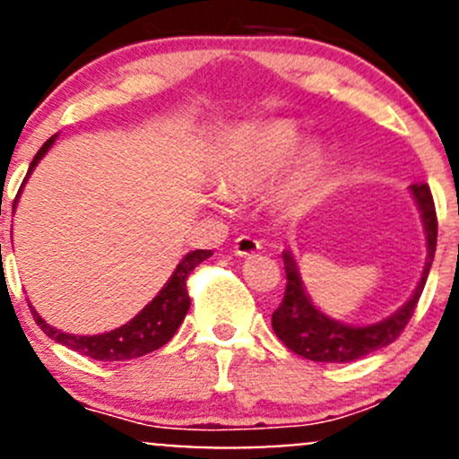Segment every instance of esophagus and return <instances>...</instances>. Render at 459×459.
I'll use <instances>...</instances> for the list:
<instances>
[{"mask_svg": "<svg viewBox=\"0 0 459 459\" xmlns=\"http://www.w3.org/2000/svg\"><path fill=\"white\" fill-rule=\"evenodd\" d=\"M259 248H262V244H259L255 238H250V235H239V238L235 239V244H233V253L239 255V257H248V255H255Z\"/></svg>", "mask_w": 459, "mask_h": 459, "instance_id": "1", "label": "esophagus"}]
</instances>
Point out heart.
Returning <instances> with one entry per match:
<instances>
[{
	"mask_svg": "<svg viewBox=\"0 0 459 459\" xmlns=\"http://www.w3.org/2000/svg\"><path fill=\"white\" fill-rule=\"evenodd\" d=\"M299 144V129L290 120H266L246 125L233 136L217 167L220 189L230 197H244L257 193L273 180ZM321 149L306 147L288 169L279 197L294 202L303 195L316 169L321 167Z\"/></svg>",
	"mask_w": 459,
	"mask_h": 459,
	"instance_id": "b5f03b06",
	"label": "heart"
}]
</instances>
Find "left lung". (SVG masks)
Masks as SVG:
<instances>
[{
    "label": "left lung",
    "mask_w": 459,
    "mask_h": 459,
    "mask_svg": "<svg viewBox=\"0 0 459 459\" xmlns=\"http://www.w3.org/2000/svg\"><path fill=\"white\" fill-rule=\"evenodd\" d=\"M411 191L422 211L429 253L420 283H418L413 297L395 315L385 318V321L368 327H350L345 323L334 321V318H327L312 306L306 290H303L294 259L290 257V253H283L288 283L281 306L273 312V330L288 350H292L294 354L303 356L307 360H316V363H350V360L363 359L371 351L383 350L403 334L409 318L413 316L418 301H420L437 244V215L431 189L422 182V185H413Z\"/></svg>",
    "instance_id": "obj_1"
}]
</instances>
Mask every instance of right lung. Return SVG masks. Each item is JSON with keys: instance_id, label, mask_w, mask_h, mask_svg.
<instances>
[{"instance_id": "right-lung-1", "label": "right lung", "mask_w": 459, "mask_h": 459, "mask_svg": "<svg viewBox=\"0 0 459 459\" xmlns=\"http://www.w3.org/2000/svg\"><path fill=\"white\" fill-rule=\"evenodd\" d=\"M55 136L48 138L43 143V147L39 149L37 156L32 158L30 169H28V176H30L32 169L37 167V162L41 160L43 153L52 147ZM26 176V178H28ZM26 182V180H23ZM211 250H193L186 255L180 264H178L176 273L171 274V279L167 281V286L158 292V297L149 303L147 307H143L141 315H136L127 325L118 327V330L105 332V334L96 336H74L65 334V332L55 330L52 325H48L35 310L30 312L35 316L37 325L50 336L56 343L70 347V350L79 351V354L90 356L94 360H109V363H118V360H132L138 356L149 354V351L158 350L165 343L171 341V336L176 334V330L180 327V323L185 321L186 312H189L191 299L189 290H186V279L189 274L200 266L204 259L211 257Z\"/></svg>"}]
</instances>
